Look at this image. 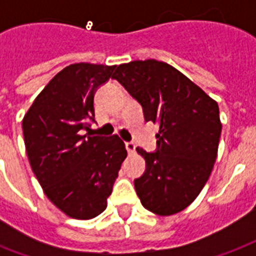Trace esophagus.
Wrapping results in <instances>:
<instances>
[{"label":"esophagus","instance_id":"34e87169","mask_svg":"<svg viewBox=\"0 0 256 256\" xmlns=\"http://www.w3.org/2000/svg\"><path fill=\"white\" fill-rule=\"evenodd\" d=\"M124 146H126V150H128V154H132V152H136V146L134 142H126V144H124Z\"/></svg>","mask_w":256,"mask_h":256}]
</instances>
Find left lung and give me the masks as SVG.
Here are the masks:
<instances>
[{
  "mask_svg": "<svg viewBox=\"0 0 256 256\" xmlns=\"http://www.w3.org/2000/svg\"><path fill=\"white\" fill-rule=\"evenodd\" d=\"M114 80L160 124L156 152L136 148L146 170L134 180L144 208L168 216L184 210L206 184L218 154L222 124L218 104L166 62L132 61L116 66Z\"/></svg>",
  "mask_w": 256,
  "mask_h": 256,
  "instance_id": "left-lung-1",
  "label": "left lung"
}]
</instances>
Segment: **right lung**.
I'll return each mask as SVG.
<instances>
[{
	"label": "right lung",
	"instance_id": "1",
	"mask_svg": "<svg viewBox=\"0 0 256 256\" xmlns=\"http://www.w3.org/2000/svg\"><path fill=\"white\" fill-rule=\"evenodd\" d=\"M116 66L73 64L34 100L22 120L30 166L44 192L68 216L92 219L104 211L128 156L118 136L85 134L94 120V94Z\"/></svg>",
	"mask_w": 256,
	"mask_h": 256
}]
</instances>
